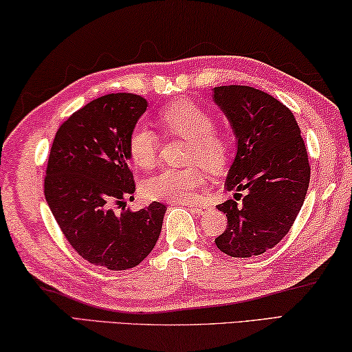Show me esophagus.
<instances>
[{"label":"esophagus","instance_id":"obj_1","mask_svg":"<svg viewBox=\"0 0 352 352\" xmlns=\"http://www.w3.org/2000/svg\"><path fill=\"white\" fill-rule=\"evenodd\" d=\"M188 208L196 214H204L212 210L210 204H188Z\"/></svg>","mask_w":352,"mask_h":352}]
</instances>
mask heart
I'll list each match as a JSON object with an SVG mask.
<instances>
[{
	"mask_svg": "<svg viewBox=\"0 0 352 352\" xmlns=\"http://www.w3.org/2000/svg\"><path fill=\"white\" fill-rule=\"evenodd\" d=\"M159 125L165 134L187 139L188 164H202L218 170L226 164L229 140L213 126L210 113L192 100H176L159 111ZM160 140L148 126H135L128 139V151L134 165L151 168L156 164ZM206 177L198 165L187 168H164L144 182L146 198L166 202H190L204 184Z\"/></svg>",
	"mask_w": 352,
	"mask_h": 352,
	"instance_id": "obj_1",
	"label": "heart"
}]
</instances>
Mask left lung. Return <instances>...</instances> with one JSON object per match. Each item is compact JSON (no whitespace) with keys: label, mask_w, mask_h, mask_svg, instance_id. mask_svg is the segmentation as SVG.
Here are the masks:
<instances>
[{"label":"left lung","mask_w":352,"mask_h":352,"mask_svg":"<svg viewBox=\"0 0 352 352\" xmlns=\"http://www.w3.org/2000/svg\"><path fill=\"white\" fill-rule=\"evenodd\" d=\"M213 102L229 120L236 154L226 179L227 192L246 195L218 206L227 229L214 243L223 254L250 258L272 249L291 230L311 179L305 140L292 111L252 86H218Z\"/></svg>","instance_id":"8db88e82"}]
</instances>
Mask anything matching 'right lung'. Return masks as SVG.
<instances>
[{
	"label": "right lung",
	"mask_w": 352,
	"mask_h": 352,
	"mask_svg": "<svg viewBox=\"0 0 352 352\" xmlns=\"http://www.w3.org/2000/svg\"><path fill=\"white\" fill-rule=\"evenodd\" d=\"M145 111L140 96L98 97L58 128L49 154L45 196L55 221L80 256L109 270L135 267L150 255L166 212L160 202L125 208L135 192L128 139Z\"/></svg>",
	"instance_id": "right-lung-1"
}]
</instances>
